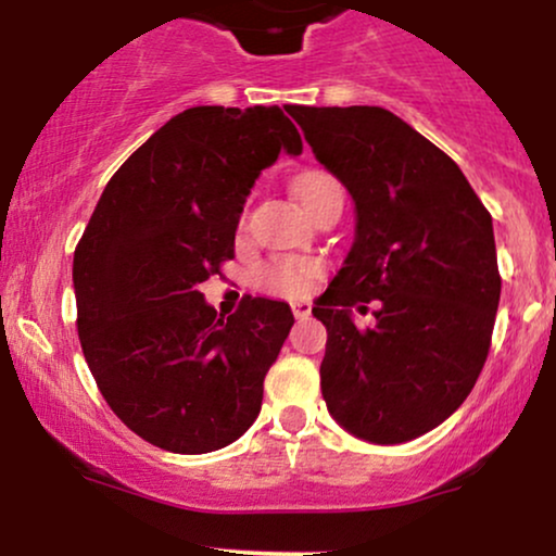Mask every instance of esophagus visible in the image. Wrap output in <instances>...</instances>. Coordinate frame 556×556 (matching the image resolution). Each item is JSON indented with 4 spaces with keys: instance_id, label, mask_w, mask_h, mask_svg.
Returning <instances> with one entry per match:
<instances>
[{
    "instance_id": "34e87169",
    "label": "esophagus",
    "mask_w": 556,
    "mask_h": 556,
    "mask_svg": "<svg viewBox=\"0 0 556 556\" xmlns=\"http://www.w3.org/2000/svg\"><path fill=\"white\" fill-rule=\"evenodd\" d=\"M292 316L303 321V318L311 316V305L308 303H292Z\"/></svg>"
}]
</instances>
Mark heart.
Returning a JSON list of instances; mask_svg holds the SVG:
<instances>
[{
	"label": "heart",
	"mask_w": 556,
	"mask_h": 556,
	"mask_svg": "<svg viewBox=\"0 0 556 556\" xmlns=\"http://www.w3.org/2000/svg\"><path fill=\"white\" fill-rule=\"evenodd\" d=\"M295 193L305 208L316 201V198L327 193H342V185L334 175L321 169L300 172L295 177ZM321 266L318 261L311 258H277L266 261L256 269V285L269 295L282 298H300L316 285Z\"/></svg>",
	"instance_id": "heart-1"
}]
</instances>
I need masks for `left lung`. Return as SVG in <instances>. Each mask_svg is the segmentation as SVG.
Listing matches in <instances>:
<instances>
[{"mask_svg":"<svg viewBox=\"0 0 556 556\" xmlns=\"http://www.w3.org/2000/svg\"><path fill=\"white\" fill-rule=\"evenodd\" d=\"M318 162L355 201V242L314 316L327 327L321 394L374 444L437 429L473 389L502 277L491 214L442 149L381 106H298ZM375 305L361 330L349 308Z\"/></svg>","mask_w":556,"mask_h":556,"instance_id":"1","label":"left lung"}]
</instances>
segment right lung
<instances>
[{"mask_svg":"<svg viewBox=\"0 0 556 556\" xmlns=\"http://www.w3.org/2000/svg\"><path fill=\"white\" fill-rule=\"evenodd\" d=\"M303 140L279 106H193L114 172L75 248L78 337L130 431L177 455L222 450L261 410L292 311L266 298L216 316L198 285L235 258L242 203Z\"/></svg>","mask_w":556,"mask_h":556,"instance_id":"1","label":"right lung"}]
</instances>
